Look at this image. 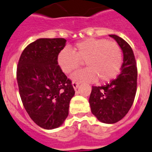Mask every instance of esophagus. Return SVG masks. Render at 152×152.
Segmentation results:
<instances>
[{"instance_id":"1","label":"esophagus","mask_w":152,"mask_h":152,"mask_svg":"<svg viewBox=\"0 0 152 152\" xmlns=\"http://www.w3.org/2000/svg\"><path fill=\"white\" fill-rule=\"evenodd\" d=\"M79 85H80V83L77 82H76V81H73V82H72V86H73V88L75 89V90H76V89L78 88Z\"/></svg>"}]
</instances>
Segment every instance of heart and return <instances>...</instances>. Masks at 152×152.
<instances>
[{
    "label": "heart",
    "instance_id": "1",
    "mask_svg": "<svg viewBox=\"0 0 152 152\" xmlns=\"http://www.w3.org/2000/svg\"><path fill=\"white\" fill-rule=\"evenodd\" d=\"M85 62L88 68L79 70L72 75L76 82H109L120 73L123 63L121 47L114 42L104 39L90 38L77 42L73 51L62 49L58 56V62L66 74L80 67Z\"/></svg>",
    "mask_w": 152,
    "mask_h": 152
}]
</instances>
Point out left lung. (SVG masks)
<instances>
[{
	"label": "left lung",
	"mask_w": 152,
	"mask_h": 152,
	"mask_svg": "<svg viewBox=\"0 0 152 152\" xmlns=\"http://www.w3.org/2000/svg\"><path fill=\"white\" fill-rule=\"evenodd\" d=\"M121 48L124 54L121 73L110 83L92 86L89 103L91 111L100 121L118 122L128 113L137 91V69L133 50L129 44L116 35H110Z\"/></svg>",
	"instance_id": "left-lung-1"
}]
</instances>
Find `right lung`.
Listing matches in <instances>:
<instances>
[{"label": "right lung", "instance_id": "right-lung-1", "mask_svg": "<svg viewBox=\"0 0 152 152\" xmlns=\"http://www.w3.org/2000/svg\"><path fill=\"white\" fill-rule=\"evenodd\" d=\"M65 39H39L21 53L17 67V81L23 106L29 117L44 129H54L69 114L75 94L72 81L61 69L58 56Z\"/></svg>", "mask_w": 152, "mask_h": 152}]
</instances>
